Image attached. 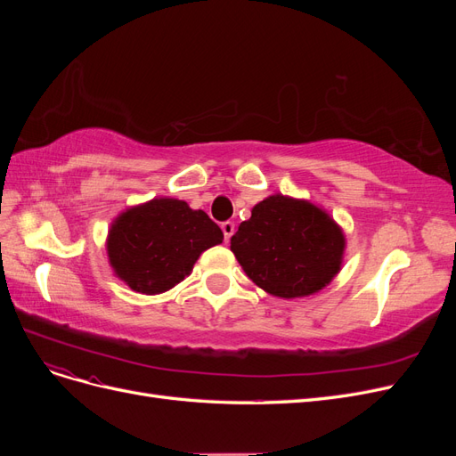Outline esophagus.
Wrapping results in <instances>:
<instances>
[{
  "instance_id": "1",
  "label": "esophagus",
  "mask_w": 456,
  "mask_h": 456,
  "mask_svg": "<svg viewBox=\"0 0 456 456\" xmlns=\"http://www.w3.org/2000/svg\"><path fill=\"white\" fill-rule=\"evenodd\" d=\"M220 228H223V233H224V240L230 241V238L233 236V232H236V224L230 223V220H226V223L220 224Z\"/></svg>"
}]
</instances>
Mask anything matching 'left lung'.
Returning a JSON list of instances; mask_svg holds the SVG:
<instances>
[{
	"label": "left lung",
	"instance_id": "8db88e82",
	"mask_svg": "<svg viewBox=\"0 0 456 456\" xmlns=\"http://www.w3.org/2000/svg\"><path fill=\"white\" fill-rule=\"evenodd\" d=\"M344 247L340 226L323 209L281 194L256 203L230 240L253 283L280 298L322 291L340 272Z\"/></svg>",
	"mask_w": 456,
	"mask_h": 456
}]
</instances>
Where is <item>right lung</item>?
<instances>
[{"instance_id": "1", "label": "right lung", "mask_w": 456, "mask_h": 456, "mask_svg": "<svg viewBox=\"0 0 456 456\" xmlns=\"http://www.w3.org/2000/svg\"><path fill=\"white\" fill-rule=\"evenodd\" d=\"M224 233L203 211L173 198H156L123 211L108 232L110 266L133 291L158 295L190 275L200 255Z\"/></svg>"}]
</instances>
